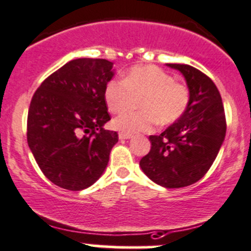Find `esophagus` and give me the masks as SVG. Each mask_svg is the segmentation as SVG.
Listing matches in <instances>:
<instances>
[{
	"instance_id": "1",
	"label": "esophagus",
	"mask_w": 251,
	"mask_h": 251,
	"mask_svg": "<svg viewBox=\"0 0 251 251\" xmlns=\"http://www.w3.org/2000/svg\"><path fill=\"white\" fill-rule=\"evenodd\" d=\"M131 134H126V133H120L118 134V138L121 139V140H125V139H130L131 138Z\"/></svg>"
}]
</instances>
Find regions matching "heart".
I'll use <instances>...</instances> for the list:
<instances>
[{
    "label": "heart",
    "instance_id": "obj_1",
    "mask_svg": "<svg viewBox=\"0 0 251 251\" xmlns=\"http://www.w3.org/2000/svg\"><path fill=\"white\" fill-rule=\"evenodd\" d=\"M131 95L141 94L140 111H126L115 118L113 128L121 133L149 131L155 123L170 125L184 113L189 102L187 85L156 66H135L129 69L122 81L112 79L103 90V100L111 113H118L128 105Z\"/></svg>",
    "mask_w": 251,
    "mask_h": 251
}]
</instances>
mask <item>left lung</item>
I'll use <instances>...</instances> for the list:
<instances>
[{
	"instance_id": "obj_1",
	"label": "left lung",
	"mask_w": 251,
	"mask_h": 251,
	"mask_svg": "<svg viewBox=\"0 0 251 251\" xmlns=\"http://www.w3.org/2000/svg\"><path fill=\"white\" fill-rule=\"evenodd\" d=\"M187 81L189 102L184 113L160 135H150L151 149L140 160L143 172L156 184L183 188L201 179L212 166L226 136L220 91L199 69L168 63Z\"/></svg>"
}]
</instances>
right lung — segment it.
<instances>
[{
	"label": "right lung",
	"mask_w": 251,
	"mask_h": 251,
	"mask_svg": "<svg viewBox=\"0 0 251 251\" xmlns=\"http://www.w3.org/2000/svg\"><path fill=\"white\" fill-rule=\"evenodd\" d=\"M112 67L102 58L69 61L31 99L28 145L45 177L63 189L93 185L118 141L117 131L103 129L111 120L103 90L115 75Z\"/></svg>",
	"instance_id": "obj_1"
}]
</instances>
